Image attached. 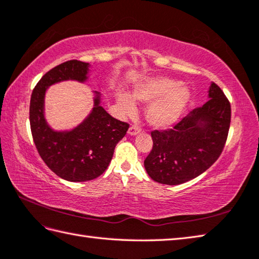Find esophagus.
<instances>
[{"instance_id":"esophagus-1","label":"esophagus","mask_w":259,"mask_h":259,"mask_svg":"<svg viewBox=\"0 0 259 259\" xmlns=\"http://www.w3.org/2000/svg\"><path fill=\"white\" fill-rule=\"evenodd\" d=\"M141 130H143V129H141V126L134 124V125H131L130 128H129V130H128V134H129V135H131V136H135V135H137V134H139Z\"/></svg>"}]
</instances>
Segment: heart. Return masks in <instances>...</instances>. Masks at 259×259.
Listing matches in <instances>:
<instances>
[{
  "instance_id": "1",
  "label": "heart",
  "mask_w": 259,
  "mask_h": 259,
  "mask_svg": "<svg viewBox=\"0 0 259 259\" xmlns=\"http://www.w3.org/2000/svg\"><path fill=\"white\" fill-rule=\"evenodd\" d=\"M134 100L150 103L146 118L155 128H167L179 119L189 102L190 94L177 80L168 77H156L137 84L133 92ZM118 106L126 115L135 113L136 105L126 94L118 96Z\"/></svg>"
}]
</instances>
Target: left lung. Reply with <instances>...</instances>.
I'll list each match as a JSON object with an SVG mask.
<instances>
[{
    "mask_svg": "<svg viewBox=\"0 0 259 259\" xmlns=\"http://www.w3.org/2000/svg\"><path fill=\"white\" fill-rule=\"evenodd\" d=\"M206 102L171 129L151 131L153 148L144 161L155 182L179 185L213 165L225 148L231 121L229 100L212 83Z\"/></svg>",
    "mask_w": 259,
    "mask_h": 259,
    "instance_id": "left-lung-1",
    "label": "left lung"
}]
</instances>
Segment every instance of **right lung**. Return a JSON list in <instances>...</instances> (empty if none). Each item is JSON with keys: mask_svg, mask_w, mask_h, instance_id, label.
I'll return each instance as SVG.
<instances>
[{"mask_svg": "<svg viewBox=\"0 0 259 259\" xmlns=\"http://www.w3.org/2000/svg\"><path fill=\"white\" fill-rule=\"evenodd\" d=\"M90 65L68 60L46 73L30 99V128L38 153L56 175L69 182L94 180L108 168L116 144L123 138L129 123L113 118L100 105L99 98L88 119L67 133L52 130L44 116V98L48 86L60 80L88 78Z\"/></svg>", "mask_w": 259, "mask_h": 259, "instance_id": "obj_1", "label": "right lung"}]
</instances>
